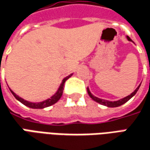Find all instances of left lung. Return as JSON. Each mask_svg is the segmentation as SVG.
Wrapping results in <instances>:
<instances>
[{
  "label": "left lung",
  "mask_w": 150,
  "mask_h": 150,
  "mask_svg": "<svg viewBox=\"0 0 150 150\" xmlns=\"http://www.w3.org/2000/svg\"><path fill=\"white\" fill-rule=\"evenodd\" d=\"M127 40H130V41H132V40L127 36ZM140 86L141 84L138 86L137 88V89L134 91L133 93H131L130 95H128L127 97H124V98H122V99H120L119 100H116V101H110V100H103V99H100V98H98L97 97H94L92 93H90L89 89H88V88H87V91H88V95H89V97L94 100L95 101H97V103H99V104L103 105H105V106H108V107H118V106H120V105H122L124 103H126L127 100H129L132 97H133L134 95L137 93V91L139 89V88H140Z\"/></svg>",
  "instance_id": "left-lung-1"
}]
</instances>
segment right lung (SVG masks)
Instances as JSON below:
<instances>
[{
	"mask_svg": "<svg viewBox=\"0 0 150 150\" xmlns=\"http://www.w3.org/2000/svg\"><path fill=\"white\" fill-rule=\"evenodd\" d=\"M72 75V74H71L70 75H68L67 76L66 78L63 79V80H62V82L61 83L60 87H59V88L57 89V93H55L53 96L49 98V99H47V100H44V101H41V102H37V103H33V102H30V101H28V100H24L23 98H21L20 97H18V95H16L15 93H13V91L11 89L10 90V92L12 93L14 97L16 98L17 100H19L21 103H23V105H25L26 106H28V107L32 108V109H43V108H45L48 107V106H50V105H52L55 104L56 102L58 101V100L60 99L61 97H62V93H63V89H64V83L68 79L70 78L71 76Z\"/></svg>",
	"mask_w": 150,
	"mask_h": 150,
	"instance_id": "right-lung-1",
	"label": "right lung"
}]
</instances>
